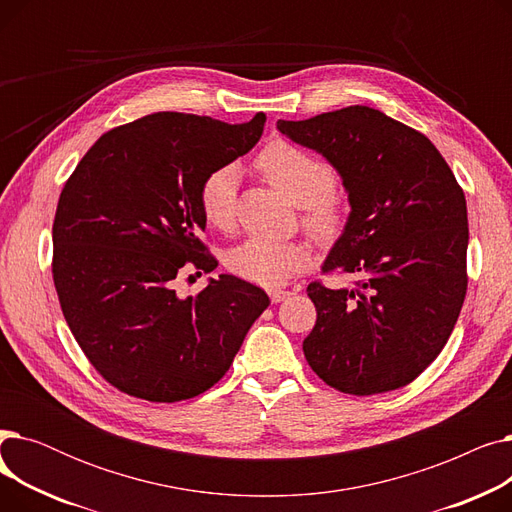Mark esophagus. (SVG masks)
<instances>
[{
	"mask_svg": "<svg viewBox=\"0 0 512 512\" xmlns=\"http://www.w3.org/2000/svg\"><path fill=\"white\" fill-rule=\"evenodd\" d=\"M290 290H282V288H274V290H270V299H272V303H280V301H284V299H288L290 297Z\"/></svg>",
	"mask_w": 512,
	"mask_h": 512,
	"instance_id": "34e87169",
	"label": "esophagus"
}]
</instances>
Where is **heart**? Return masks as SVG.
Wrapping results in <instances>:
<instances>
[{
    "label": "heart",
    "instance_id": "1",
    "mask_svg": "<svg viewBox=\"0 0 512 512\" xmlns=\"http://www.w3.org/2000/svg\"><path fill=\"white\" fill-rule=\"evenodd\" d=\"M257 170L294 205L303 207V226L319 242H334L348 224V211L336 191V172L324 159L292 145L272 141L255 157ZM238 168L211 170L199 186L203 220L215 230H230L236 220ZM309 263L305 242L249 238L226 255L228 270L251 284L274 288Z\"/></svg>",
    "mask_w": 512,
    "mask_h": 512
}]
</instances>
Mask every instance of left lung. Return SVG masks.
Listing matches in <instances>:
<instances>
[{
	"label": "left lung",
	"instance_id": "1",
	"mask_svg": "<svg viewBox=\"0 0 512 512\" xmlns=\"http://www.w3.org/2000/svg\"><path fill=\"white\" fill-rule=\"evenodd\" d=\"M294 143L340 172L351 218L324 274L353 288L307 286L317 321L305 359L328 386L371 396L411 384L448 342L467 294V203L423 132L351 105L309 120H280Z\"/></svg>",
	"mask_w": 512,
	"mask_h": 512
}]
</instances>
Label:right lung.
I'll list each match as a JSON object with an SVG mask.
<instances>
[{
	"instance_id": "right-lung-1",
	"label": "right lung",
	"mask_w": 512,
	"mask_h": 512,
	"mask_svg": "<svg viewBox=\"0 0 512 512\" xmlns=\"http://www.w3.org/2000/svg\"><path fill=\"white\" fill-rule=\"evenodd\" d=\"M247 124L157 112L107 130L66 180L51 274L66 324L105 382L149 402L203 394L230 369L267 294L222 274L180 299L174 280L215 270L199 186L259 141ZM191 278V276H188Z\"/></svg>"
}]
</instances>
